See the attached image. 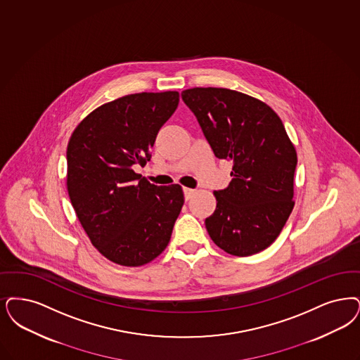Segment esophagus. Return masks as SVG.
I'll return each mask as SVG.
<instances>
[{"label": "esophagus", "instance_id": "obj_1", "mask_svg": "<svg viewBox=\"0 0 360 360\" xmlns=\"http://www.w3.org/2000/svg\"><path fill=\"white\" fill-rule=\"evenodd\" d=\"M184 194H185V198H186L187 201V200H190L195 194V190L188 188V187H184Z\"/></svg>", "mask_w": 360, "mask_h": 360}]
</instances>
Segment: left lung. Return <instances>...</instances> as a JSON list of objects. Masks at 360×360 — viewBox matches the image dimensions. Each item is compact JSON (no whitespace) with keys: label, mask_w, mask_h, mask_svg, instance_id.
<instances>
[{"label":"left lung","mask_w":360,"mask_h":360,"mask_svg":"<svg viewBox=\"0 0 360 360\" xmlns=\"http://www.w3.org/2000/svg\"><path fill=\"white\" fill-rule=\"evenodd\" d=\"M181 95L217 158L233 163L229 186L214 191L207 233L233 256L259 253L278 237L295 206V146L278 115L256 98L213 86Z\"/></svg>","instance_id":"left-lung-1"}]
</instances>
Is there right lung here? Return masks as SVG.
<instances>
[{"instance_id":"1","label":"right lung","mask_w":360,"mask_h":360,"mask_svg":"<svg viewBox=\"0 0 360 360\" xmlns=\"http://www.w3.org/2000/svg\"><path fill=\"white\" fill-rule=\"evenodd\" d=\"M176 91L132 94L105 103L75 129L67 147V188L76 216L105 259L141 266L166 249L184 206L179 185L157 186L134 172L151 158Z\"/></svg>"}]
</instances>
